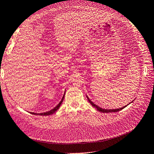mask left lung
Returning <instances> with one entry per match:
<instances>
[{
	"instance_id": "1",
	"label": "left lung",
	"mask_w": 154,
	"mask_h": 154,
	"mask_svg": "<svg viewBox=\"0 0 154 154\" xmlns=\"http://www.w3.org/2000/svg\"><path fill=\"white\" fill-rule=\"evenodd\" d=\"M87 99H88V101H89V103L92 105V106H94V108H96L97 110L98 111H100V112H103V113H109V112H118V111H120L121 110H122V109H123L125 106H127V105H128V104L127 105H126V106H123V107H122V108H120V109H102V108H100V106H98L97 105H96V104H94V103H93V102L92 101H91L90 100V99L88 98V97L87 96ZM129 103V104H130Z\"/></svg>"
}]
</instances>
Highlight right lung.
<instances>
[{
	"label": "right lung",
	"instance_id": "obj_1",
	"mask_svg": "<svg viewBox=\"0 0 154 154\" xmlns=\"http://www.w3.org/2000/svg\"><path fill=\"white\" fill-rule=\"evenodd\" d=\"M66 92V91H65ZM64 96H65V94H64V95L63 96V97H62V100L60 101V103L56 106L54 109H51V110H50L49 111H48V112H43V113H40V114H37V113H34V112H30L31 114H34V115H40V116H49V115H51V114H53V113H54L56 111H57L59 108H60V105H61V104H62V101H63V98H64Z\"/></svg>",
	"mask_w": 154,
	"mask_h": 154
}]
</instances>
